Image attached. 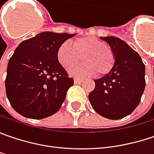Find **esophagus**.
Returning a JSON list of instances; mask_svg holds the SVG:
<instances>
[{"label": "esophagus", "mask_w": 154, "mask_h": 154, "mask_svg": "<svg viewBox=\"0 0 154 154\" xmlns=\"http://www.w3.org/2000/svg\"><path fill=\"white\" fill-rule=\"evenodd\" d=\"M84 80L83 79H80V78H75L74 79V82H75V84H80V83H82Z\"/></svg>", "instance_id": "1"}]
</instances>
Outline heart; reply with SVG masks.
Returning a JSON list of instances; mask_svg holds the SVG:
<instances>
[{
	"instance_id": "heart-1",
	"label": "heart",
	"mask_w": 154,
	"mask_h": 154,
	"mask_svg": "<svg viewBox=\"0 0 154 154\" xmlns=\"http://www.w3.org/2000/svg\"><path fill=\"white\" fill-rule=\"evenodd\" d=\"M60 64L68 69L78 63L83 57L85 63L69 69V73L77 77H91L97 73L105 75L112 69L115 57L112 50L104 42L94 36L76 39L72 44L63 42L57 52Z\"/></svg>"
}]
</instances>
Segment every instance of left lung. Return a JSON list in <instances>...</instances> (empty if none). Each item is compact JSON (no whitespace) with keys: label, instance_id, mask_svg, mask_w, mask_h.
I'll return each mask as SVG.
<instances>
[{"label":"left lung","instance_id":"left-lung-1","mask_svg":"<svg viewBox=\"0 0 154 154\" xmlns=\"http://www.w3.org/2000/svg\"><path fill=\"white\" fill-rule=\"evenodd\" d=\"M112 50L115 63L103 77L94 80L89 101L97 113L109 119L131 114L140 104L145 90L146 67L135 50L115 36L100 37Z\"/></svg>","mask_w":154,"mask_h":154}]
</instances>
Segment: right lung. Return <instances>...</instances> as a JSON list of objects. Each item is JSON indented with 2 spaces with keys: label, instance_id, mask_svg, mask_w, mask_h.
Here are the masks:
<instances>
[{
  "label": "right lung",
  "instance_id": "1",
  "mask_svg": "<svg viewBox=\"0 0 154 154\" xmlns=\"http://www.w3.org/2000/svg\"><path fill=\"white\" fill-rule=\"evenodd\" d=\"M76 34L42 32L22 42L10 57L5 80L11 106L25 118L40 119L56 113L74 80L60 64L61 43Z\"/></svg>",
  "mask_w": 154,
  "mask_h": 154
}]
</instances>
